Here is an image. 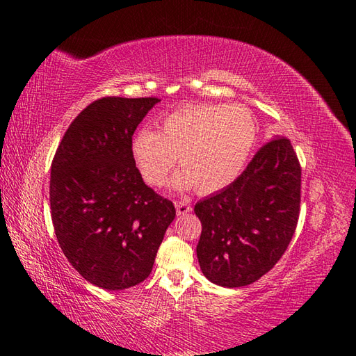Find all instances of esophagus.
I'll list each match as a JSON object with an SVG mask.
<instances>
[{
  "instance_id": "1",
  "label": "esophagus",
  "mask_w": 356,
  "mask_h": 356,
  "mask_svg": "<svg viewBox=\"0 0 356 356\" xmlns=\"http://www.w3.org/2000/svg\"><path fill=\"white\" fill-rule=\"evenodd\" d=\"M176 205V209H177V216H185L188 213H191L193 208L190 205V202H185V200H179L174 203Z\"/></svg>"
}]
</instances>
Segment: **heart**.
<instances>
[{
    "mask_svg": "<svg viewBox=\"0 0 356 356\" xmlns=\"http://www.w3.org/2000/svg\"><path fill=\"white\" fill-rule=\"evenodd\" d=\"M257 142V124L241 105L191 104L174 110L159 124L157 133L136 134L131 154L140 177L162 186L176 159L182 171L172 179L176 190L195 186L214 194L236 182Z\"/></svg>",
    "mask_w": 356,
    "mask_h": 356,
    "instance_id": "obj_1",
    "label": "heart"
}]
</instances>
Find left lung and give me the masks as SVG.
Instances as JSON below:
<instances>
[{
  "label": "left lung",
  "instance_id": "obj_1",
  "mask_svg": "<svg viewBox=\"0 0 356 356\" xmlns=\"http://www.w3.org/2000/svg\"><path fill=\"white\" fill-rule=\"evenodd\" d=\"M301 166L291 140L275 136L236 182L195 203L200 269L209 282L240 287L275 266L300 214Z\"/></svg>",
  "mask_w": 356,
  "mask_h": 356
}]
</instances>
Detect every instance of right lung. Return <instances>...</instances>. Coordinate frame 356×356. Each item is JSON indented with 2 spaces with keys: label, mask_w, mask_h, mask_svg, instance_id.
Instances as JSON below:
<instances>
[{
  "label": "right lung",
  "mask_w": 356,
  "mask_h": 356,
  "mask_svg": "<svg viewBox=\"0 0 356 356\" xmlns=\"http://www.w3.org/2000/svg\"><path fill=\"white\" fill-rule=\"evenodd\" d=\"M157 97H102L70 124L51 162L50 209L67 260L107 291L142 283L176 217L136 168L133 133Z\"/></svg>",
  "instance_id": "right-lung-1"
}]
</instances>
